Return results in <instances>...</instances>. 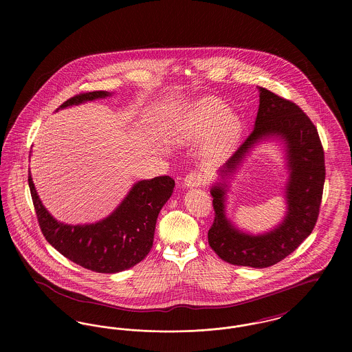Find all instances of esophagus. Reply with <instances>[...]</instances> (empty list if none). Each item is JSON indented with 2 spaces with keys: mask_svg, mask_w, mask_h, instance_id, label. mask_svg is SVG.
I'll use <instances>...</instances> for the list:
<instances>
[{
  "mask_svg": "<svg viewBox=\"0 0 352 352\" xmlns=\"http://www.w3.org/2000/svg\"><path fill=\"white\" fill-rule=\"evenodd\" d=\"M207 182H208V175L198 170L188 173L184 178V184L187 187H199V186H204Z\"/></svg>",
  "mask_w": 352,
  "mask_h": 352,
  "instance_id": "1",
  "label": "esophagus"
}]
</instances>
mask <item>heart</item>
Segmentation results:
<instances>
[{"label": "heart", "mask_w": 352, "mask_h": 352, "mask_svg": "<svg viewBox=\"0 0 352 352\" xmlns=\"http://www.w3.org/2000/svg\"><path fill=\"white\" fill-rule=\"evenodd\" d=\"M182 134L188 140H198L204 135V154L219 160L230 154L240 137L241 124L230 113L228 105L215 98H206L194 105L182 121Z\"/></svg>", "instance_id": "obj_1"}]
</instances>
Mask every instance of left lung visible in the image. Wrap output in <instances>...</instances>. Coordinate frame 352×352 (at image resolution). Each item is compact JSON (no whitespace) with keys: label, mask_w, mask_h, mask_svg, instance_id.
Wrapping results in <instances>:
<instances>
[{"label":"left lung","mask_w":352,"mask_h":352,"mask_svg":"<svg viewBox=\"0 0 352 352\" xmlns=\"http://www.w3.org/2000/svg\"><path fill=\"white\" fill-rule=\"evenodd\" d=\"M260 105L254 129L227 161L221 175L232 173L245 153L258 140L277 135L287 146L290 179L286 188L287 215L283 224L265 234L252 236L237 231L224 215V188L211 190L215 211L208 231V244L230 264L268 268L296 251L311 234L318 220L326 177L324 151L318 131L309 116L293 101L260 87Z\"/></svg>","instance_id":"left-lung-1"}]
</instances>
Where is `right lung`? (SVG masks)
Returning <instances> with one entry per match:
<instances>
[{
  "label": "right lung",
  "instance_id": "right-lung-1",
  "mask_svg": "<svg viewBox=\"0 0 352 352\" xmlns=\"http://www.w3.org/2000/svg\"><path fill=\"white\" fill-rule=\"evenodd\" d=\"M108 95L105 91L80 92L58 109ZM28 181L38 224L46 240L72 263L98 273H118L146 257L153 247L158 214L175 186L168 175L141 181L111 217L89 226H68L58 223L42 206L30 173Z\"/></svg>",
  "mask_w": 352,
  "mask_h": 352
}]
</instances>
